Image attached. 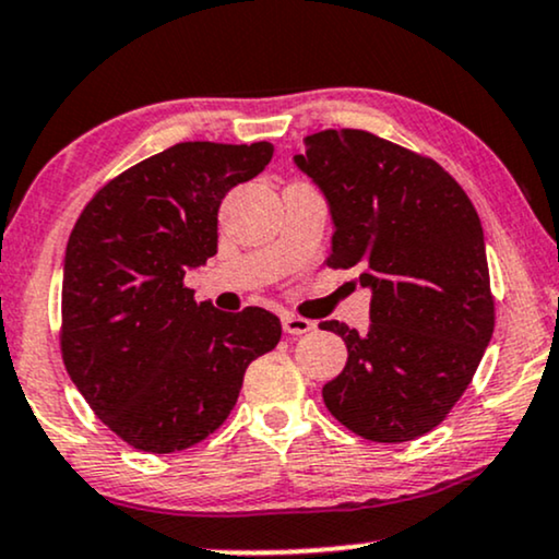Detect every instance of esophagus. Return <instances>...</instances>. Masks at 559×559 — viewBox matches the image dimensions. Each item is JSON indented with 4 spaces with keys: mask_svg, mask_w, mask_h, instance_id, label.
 <instances>
[{
    "mask_svg": "<svg viewBox=\"0 0 559 559\" xmlns=\"http://www.w3.org/2000/svg\"><path fill=\"white\" fill-rule=\"evenodd\" d=\"M281 322H284V330L288 335H307V332L314 330L312 320H304V317H296V314H284L281 317Z\"/></svg>",
    "mask_w": 559,
    "mask_h": 559,
    "instance_id": "obj_1",
    "label": "esophagus"
}]
</instances>
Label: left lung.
<instances>
[{
  "label": "left lung",
  "instance_id": "obj_1",
  "mask_svg": "<svg viewBox=\"0 0 559 559\" xmlns=\"http://www.w3.org/2000/svg\"><path fill=\"white\" fill-rule=\"evenodd\" d=\"M301 173L328 198L330 267L371 288L366 332L341 335L348 364L322 386L335 420L377 443L413 441L449 415L496 328L483 224L438 162L358 129L304 139Z\"/></svg>",
  "mask_w": 559,
  "mask_h": 559
}]
</instances>
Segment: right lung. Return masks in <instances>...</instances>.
Wrapping results in <instances>:
<instances>
[{
  "instance_id": "1",
  "label": "right lung",
  "mask_w": 559,
  "mask_h": 559,
  "mask_svg": "<svg viewBox=\"0 0 559 559\" xmlns=\"http://www.w3.org/2000/svg\"><path fill=\"white\" fill-rule=\"evenodd\" d=\"M271 157L267 141H182L105 182L76 218L63 258V366L133 449L173 454L214 433L247 366L281 341L275 314L218 312L182 284L216 255L224 195Z\"/></svg>"
}]
</instances>
